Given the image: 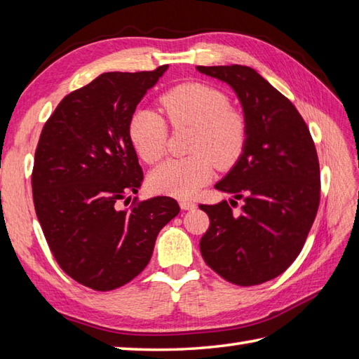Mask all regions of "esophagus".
<instances>
[{"label": "esophagus", "instance_id": "esophagus-1", "mask_svg": "<svg viewBox=\"0 0 359 359\" xmlns=\"http://www.w3.org/2000/svg\"><path fill=\"white\" fill-rule=\"evenodd\" d=\"M179 203H180V208L182 210H194L197 207V205L194 202H191V201H180Z\"/></svg>", "mask_w": 359, "mask_h": 359}]
</instances>
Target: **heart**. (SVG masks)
I'll return each mask as SVG.
<instances>
[{
  "mask_svg": "<svg viewBox=\"0 0 359 359\" xmlns=\"http://www.w3.org/2000/svg\"><path fill=\"white\" fill-rule=\"evenodd\" d=\"M160 106L175 128L191 126L194 133L189 151L194 154L168 158L149 174L152 191L175 197L193 196L207 184L212 163L228 170L238 162L247 143V121L230 108L228 97L202 83H184L160 97ZM168 126L163 117L151 109H137L129 121V137L144 162L156 163L166 149Z\"/></svg>",
  "mask_w": 359,
  "mask_h": 359,
  "instance_id": "obj_1",
  "label": "heart"
}]
</instances>
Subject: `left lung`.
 <instances>
[{"instance_id":"left-lung-1","label":"left lung","mask_w":359,"mask_h":359,"mask_svg":"<svg viewBox=\"0 0 359 359\" xmlns=\"http://www.w3.org/2000/svg\"><path fill=\"white\" fill-rule=\"evenodd\" d=\"M230 86L247 121V143L216 189L242 199L201 205L210 217L201 253L236 285L274 279L293 264L319 207V162L306 121L287 97L248 66H197Z\"/></svg>"}]
</instances>
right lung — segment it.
<instances>
[{
  "instance_id": "add662e5",
  "label": "right lung",
  "mask_w": 359,
  "mask_h": 359,
  "mask_svg": "<svg viewBox=\"0 0 359 359\" xmlns=\"http://www.w3.org/2000/svg\"><path fill=\"white\" fill-rule=\"evenodd\" d=\"M166 69L98 75L60 102L35 151L32 193L44 238L63 271L98 292L143 271L158 231L180 211L168 196L118 205L143 180L129 121Z\"/></svg>"
}]
</instances>
